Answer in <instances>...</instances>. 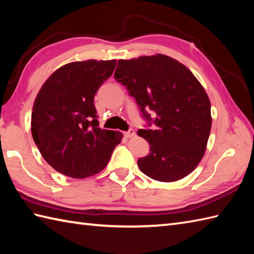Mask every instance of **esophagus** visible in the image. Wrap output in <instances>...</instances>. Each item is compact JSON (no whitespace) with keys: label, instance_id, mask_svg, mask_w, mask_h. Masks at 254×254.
Instances as JSON below:
<instances>
[{"label":"esophagus","instance_id":"obj_1","mask_svg":"<svg viewBox=\"0 0 254 254\" xmlns=\"http://www.w3.org/2000/svg\"><path fill=\"white\" fill-rule=\"evenodd\" d=\"M134 135H135V133H134V131L132 130V128H130L127 132H124V136L130 138V137H133Z\"/></svg>","mask_w":254,"mask_h":254}]
</instances>
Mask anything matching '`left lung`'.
<instances>
[{
  "instance_id": "left-lung-1",
  "label": "left lung",
  "mask_w": 254,
  "mask_h": 254,
  "mask_svg": "<svg viewBox=\"0 0 254 254\" xmlns=\"http://www.w3.org/2000/svg\"><path fill=\"white\" fill-rule=\"evenodd\" d=\"M115 77L135 98L148 126L155 124L137 131L150 145V153L137 160L141 171L161 182L190 175L203 158L212 127L210 102L201 83L164 55L119 60Z\"/></svg>"
}]
</instances>
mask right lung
<instances>
[{
    "label": "right lung",
    "mask_w": 254,
    "mask_h": 254,
    "mask_svg": "<svg viewBox=\"0 0 254 254\" xmlns=\"http://www.w3.org/2000/svg\"><path fill=\"white\" fill-rule=\"evenodd\" d=\"M117 60L72 62L42 85L31 113L32 138L45 160L62 175L83 179L105 169L123 137L102 130L94 97Z\"/></svg>",
    "instance_id": "obj_1"
}]
</instances>
